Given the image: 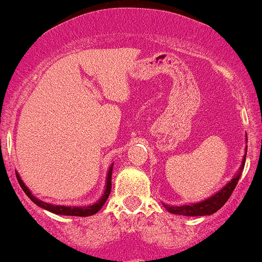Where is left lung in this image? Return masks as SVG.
<instances>
[{"instance_id": "obj_1", "label": "left lung", "mask_w": 262, "mask_h": 262, "mask_svg": "<svg viewBox=\"0 0 262 262\" xmlns=\"http://www.w3.org/2000/svg\"><path fill=\"white\" fill-rule=\"evenodd\" d=\"M246 154H247V147H246V152L243 155L242 164H241L239 169L235 173L234 177L219 191L215 195H213L211 198L206 199V200L201 201V203L196 204H190V205H182V206H170L167 204H163L165 209H167L169 213L177 214V215H183V216H203V215H211L215 211H218L223 205L228 201V199L230 198L232 192L234 191L235 186H237L238 180H239L241 174H242V170L245 168L246 163Z\"/></svg>"}]
</instances>
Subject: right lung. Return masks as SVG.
<instances>
[{
    "label": "right lung",
    "mask_w": 262,
    "mask_h": 262,
    "mask_svg": "<svg viewBox=\"0 0 262 262\" xmlns=\"http://www.w3.org/2000/svg\"><path fill=\"white\" fill-rule=\"evenodd\" d=\"M112 169H113V164L111 165L110 170H108L107 174V183H105V190L103 192L102 198L94 203L93 205H88V206H63V205H53V204H48L44 203V201L39 200V199L35 198L32 192H30L29 188L25 186V183L23 182V180L20 178V176L16 173L17 181H19L20 187L23 188L25 193H27L28 198L33 201L34 204H37L39 208L46 209V210L51 211L53 214H58V215H69V216H90L97 214L98 211L102 209V206L104 205V203L107 201L108 196L111 193V188H112Z\"/></svg>",
    "instance_id": "obj_1"
}]
</instances>
